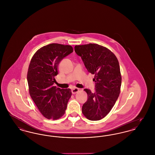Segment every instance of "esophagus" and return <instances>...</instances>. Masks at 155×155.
<instances>
[{
	"label": "esophagus",
	"instance_id": "obj_1",
	"mask_svg": "<svg viewBox=\"0 0 155 155\" xmlns=\"http://www.w3.org/2000/svg\"><path fill=\"white\" fill-rule=\"evenodd\" d=\"M79 91H80V89L77 88H73L71 90V92H72V94H75L77 93Z\"/></svg>",
	"mask_w": 155,
	"mask_h": 155
}]
</instances>
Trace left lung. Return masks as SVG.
Masks as SVG:
<instances>
[{
    "label": "left lung",
    "mask_w": 155,
    "mask_h": 155,
    "mask_svg": "<svg viewBox=\"0 0 155 155\" xmlns=\"http://www.w3.org/2000/svg\"><path fill=\"white\" fill-rule=\"evenodd\" d=\"M74 49L89 72L95 75L96 91L92 93L84 89L88 100L82 106V114L89 120H101L110 111L120 93L121 75L118 60L109 49L99 45H76Z\"/></svg>",
    "instance_id": "1"
}]
</instances>
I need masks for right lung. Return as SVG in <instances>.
Instances as JSON below:
<instances>
[{
  "mask_svg": "<svg viewBox=\"0 0 155 155\" xmlns=\"http://www.w3.org/2000/svg\"><path fill=\"white\" fill-rule=\"evenodd\" d=\"M73 52L70 45L51 44L38 49L30 61L27 73L29 93L45 118L58 120L65 113L71 91L57 88L53 84L59 63Z\"/></svg>",
  "mask_w": 155,
  "mask_h": 155,
  "instance_id": "add662e5",
  "label": "right lung"
}]
</instances>
